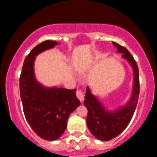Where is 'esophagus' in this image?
I'll return each instance as SVG.
<instances>
[{
	"label": "esophagus",
	"instance_id": "1",
	"mask_svg": "<svg viewBox=\"0 0 157 157\" xmlns=\"http://www.w3.org/2000/svg\"><path fill=\"white\" fill-rule=\"evenodd\" d=\"M76 96L77 98L80 100V102H82L84 100V94L83 93H82V91H80V90H77L76 91Z\"/></svg>",
	"mask_w": 157,
	"mask_h": 157
}]
</instances>
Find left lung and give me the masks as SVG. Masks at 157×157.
<instances>
[{"label":"left lung","mask_w":157,"mask_h":157,"mask_svg":"<svg viewBox=\"0 0 157 157\" xmlns=\"http://www.w3.org/2000/svg\"><path fill=\"white\" fill-rule=\"evenodd\" d=\"M112 43L117 48L118 52L122 53V57L128 61L134 68V90L130 101L125 106L117 111L109 112L91 93L89 87L86 88L84 105L88 109L87 126L91 134L102 141L112 140L125 130L134 115L140 94L139 68L136 61L125 47L115 42Z\"/></svg>","instance_id":"left-lung-1"}]
</instances>
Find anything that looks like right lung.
<instances>
[{
    "label": "right lung",
    "mask_w": 157,
    "mask_h": 157,
    "mask_svg": "<svg viewBox=\"0 0 157 157\" xmlns=\"http://www.w3.org/2000/svg\"><path fill=\"white\" fill-rule=\"evenodd\" d=\"M58 44L57 41L48 40L36 46L25 58L19 81L27 122L37 136L48 141L57 140L63 134L70 113L80 105L75 89H48L35 80L33 68L35 57Z\"/></svg>",
    "instance_id": "1"
}]
</instances>
